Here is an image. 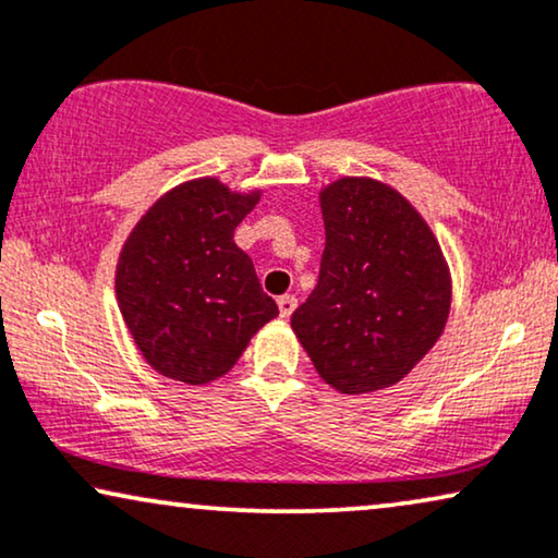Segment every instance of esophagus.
Segmentation results:
<instances>
[{"instance_id":"34e87169","label":"esophagus","mask_w":558,"mask_h":558,"mask_svg":"<svg viewBox=\"0 0 558 558\" xmlns=\"http://www.w3.org/2000/svg\"><path fill=\"white\" fill-rule=\"evenodd\" d=\"M295 306H299V301H295L293 295H280V299H278V308H280V316H283V318H291Z\"/></svg>"}]
</instances>
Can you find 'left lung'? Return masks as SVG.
Returning a JSON list of instances; mask_svg holds the SVG:
<instances>
[{"label":"left lung","instance_id":"1","mask_svg":"<svg viewBox=\"0 0 558 558\" xmlns=\"http://www.w3.org/2000/svg\"><path fill=\"white\" fill-rule=\"evenodd\" d=\"M326 247L318 286L291 316L322 380L344 396L403 380L451 308L441 244L403 193L367 175L318 191Z\"/></svg>","mask_w":558,"mask_h":558}]
</instances>
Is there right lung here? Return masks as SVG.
Returning <instances> with one entry per match:
<instances>
[{"mask_svg": "<svg viewBox=\"0 0 558 558\" xmlns=\"http://www.w3.org/2000/svg\"><path fill=\"white\" fill-rule=\"evenodd\" d=\"M263 189L232 191L217 175L162 193L119 250L114 293L132 341L155 373L209 385L236 365L278 316L234 229Z\"/></svg>", "mask_w": 558, "mask_h": 558, "instance_id": "obj_1", "label": "right lung"}]
</instances>
